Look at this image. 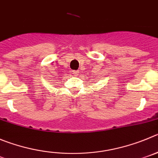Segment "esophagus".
<instances>
[{"label": "esophagus", "instance_id": "obj_1", "mask_svg": "<svg viewBox=\"0 0 158 158\" xmlns=\"http://www.w3.org/2000/svg\"><path fill=\"white\" fill-rule=\"evenodd\" d=\"M72 74H73V76H78V74H79V71L73 70L72 72Z\"/></svg>", "mask_w": 158, "mask_h": 158}]
</instances>
